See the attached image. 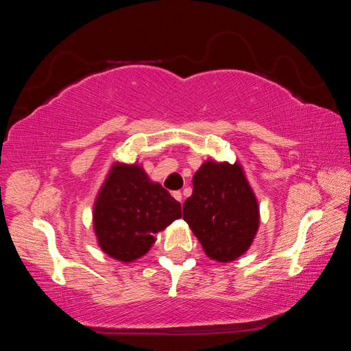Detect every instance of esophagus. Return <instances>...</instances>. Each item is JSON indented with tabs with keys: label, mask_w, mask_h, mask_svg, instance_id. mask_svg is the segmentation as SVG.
I'll return each instance as SVG.
<instances>
[{
	"label": "esophagus",
	"mask_w": 351,
	"mask_h": 351,
	"mask_svg": "<svg viewBox=\"0 0 351 351\" xmlns=\"http://www.w3.org/2000/svg\"><path fill=\"white\" fill-rule=\"evenodd\" d=\"M171 195H173V198H175L176 201H180V203H181V201H182V193L180 192V190H176V192H173Z\"/></svg>",
	"instance_id": "1"
}]
</instances>
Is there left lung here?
<instances>
[{"label":"left lung","mask_w":351,"mask_h":351,"mask_svg":"<svg viewBox=\"0 0 351 351\" xmlns=\"http://www.w3.org/2000/svg\"><path fill=\"white\" fill-rule=\"evenodd\" d=\"M192 197L182 206L184 221L206 255L229 263L251 247L260 226L258 201L239 164L207 159L193 175Z\"/></svg>","instance_id":"obj_1"}]
</instances>
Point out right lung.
<instances>
[{"label":"right lung","instance_id":"right-lung-1","mask_svg":"<svg viewBox=\"0 0 351 351\" xmlns=\"http://www.w3.org/2000/svg\"><path fill=\"white\" fill-rule=\"evenodd\" d=\"M178 218L181 204L139 164H112L93 207L97 245L122 263L145 255L156 234Z\"/></svg>","mask_w":351,"mask_h":351}]
</instances>
